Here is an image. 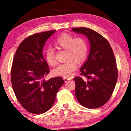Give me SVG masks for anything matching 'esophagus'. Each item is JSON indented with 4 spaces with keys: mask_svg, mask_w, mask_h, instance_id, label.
<instances>
[{
    "mask_svg": "<svg viewBox=\"0 0 131 131\" xmlns=\"http://www.w3.org/2000/svg\"><path fill=\"white\" fill-rule=\"evenodd\" d=\"M70 80V79H69V78H67V77H64V81H65V83H66V82H68V81Z\"/></svg>",
    "mask_w": 131,
    "mask_h": 131,
    "instance_id": "34e87169",
    "label": "esophagus"
}]
</instances>
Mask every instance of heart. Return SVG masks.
I'll return each instance as SVG.
<instances>
[{"instance_id": "obj_1", "label": "heart", "mask_w": 131, "mask_h": 131, "mask_svg": "<svg viewBox=\"0 0 131 131\" xmlns=\"http://www.w3.org/2000/svg\"><path fill=\"white\" fill-rule=\"evenodd\" d=\"M54 47L57 50H66L65 58L67 61L59 65L52 70L53 75L63 77H69L76 69L77 63L85 61L88 54V44L83 37H75L69 34H62L54 41ZM45 59L50 66L57 64L55 52L51 48L45 50Z\"/></svg>"}]
</instances>
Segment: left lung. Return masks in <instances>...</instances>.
<instances>
[{
  "label": "left lung",
  "mask_w": 131,
  "mask_h": 131,
  "mask_svg": "<svg viewBox=\"0 0 131 131\" xmlns=\"http://www.w3.org/2000/svg\"><path fill=\"white\" fill-rule=\"evenodd\" d=\"M72 30L85 35L91 46L87 61L80 69L81 76L74 77L75 95L84 107H100L109 100L117 81L118 69L113 51L108 41L96 31L83 27Z\"/></svg>",
  "instance_id": "8db88e82"
}]
</instances>
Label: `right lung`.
<instances>
[{
    "label": "right lung",
    "mask_w": 131,
    "mask_h": 131,
    "mask_svg": "<svg viewBox=\"0 0 131 131\" xmlns=\"http://www.w3.org/2000/svg\"><path fill=\"white\" fill-rule=\"evenodd\" d=\"M55 30L37 33L26 37L15 52L11 70L12 87L17 100L28 112L42 114L54 105L57 93L65 81L61 77L44 79L50 68L43 48Z\"/></svg>",
    "instance_id": "1"
}]
</instances>
